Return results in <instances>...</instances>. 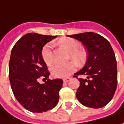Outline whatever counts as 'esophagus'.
<instances>
[{
	"label": "esophagus",
	"instance_id": "obj_1",
	"mask_svg": "<svg viewBox=\"0 0 124 124\" xmlns=\"http://www.w3.org/2000/svg\"><path fill=\"white\" fill-rule=\"evenodd\" d=\"M70 80V78H69V77H67V78H63V82H69Z\"/></svg>",
	"mask_w": 124,
	"mask_h": 124
}]
</instances>
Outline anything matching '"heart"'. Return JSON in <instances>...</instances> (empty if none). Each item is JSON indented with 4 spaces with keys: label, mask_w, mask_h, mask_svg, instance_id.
Segmentation results:
<instances>
[{
    "label": "heart",
    "mask_w": 124,
    "mask_h": 124,
    "mask_svg": "<svg viewBox=\"0 0 124 124\" xmlns=\"http://www.w3.org/2000/svg\"><path fill=\"white\" fill-rule=\"evenodd\" d=\"M57 45L69 53V58L77 64L83 63L87 54L86 51L80 48L79 42L72 38H62L57 42ZM41 56L47 65H51L54 63V56L51 50V45L48 43L43 46ZM76 70V65L73 62H69L65 64H57L51 69V73L56 78H66L69 76Z\"/></svg>",
    "instance_id": "b5f03b06"
}]
</instances>
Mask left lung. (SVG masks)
Instances as JSON below:
<instances>
[{
	"instance_id": "8db88e82",
	"label": "left lung",
	"mask_w": 124,
	"mask_h": 124,
	"mask_svg": "<svg viewBox=\"0 0 124 124\" xmlns=\"http://www.w3.org/2000/svg\"><path fill=\"white\" fill-rule=\"evenodd\" d=\"M68 36L81 41L87 51L86 65L73 76L87 77L78 78L80 85L76 94L77 99L91 108L106 106L112 100L118 83L117 62L110 43L93 32Z\"/></svg>"
}]
</instances>
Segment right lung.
I'll return each instance as SVG.
<instances>
[{"label": "right lung", "mask_w": 124, "mask_h": 124, "mask_svg": "<svg viewBox=\"0 0 124 124\" xmlns=\"http://www.w3.org/2000/svg\"><path fill=\"white\" fill-rule=\"evenodd\" d=\"M56 37L29 33L22 37L12 50L8 65L12 90L18 102L32 112L50 110L59 101L63 81L48 78L50 73L41 56L43 46ZM40 78L47 79L45 84L39 83Z\"/></svg>", "instance_id": "1"}]
</instances>
